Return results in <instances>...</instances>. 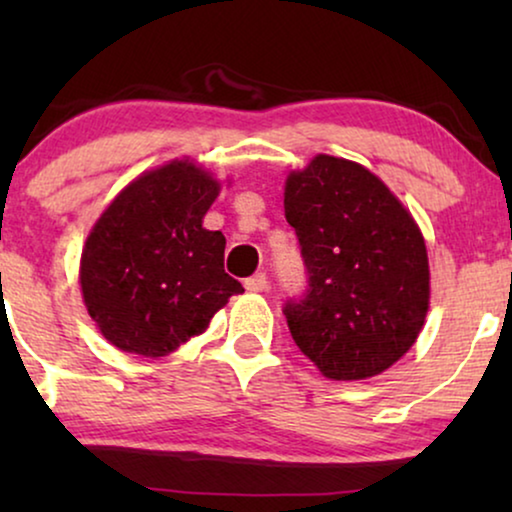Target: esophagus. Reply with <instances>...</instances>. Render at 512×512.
Returning <instances> with one entry per match:
<instances>
[{"label": "esophagus", "instance_id": "obj_1", "mask_svg": "<svg viewBox=\"0 0 512 512\" xmlns=\"http://www.w3.org/2000/svg\"><path fill=\"white\" fill-rule=\"evenodd\" d=\"M265 286H268V277H265L263 272H256V275L244 279V289L251 291V293L265 291Z\"/></svg>", "mask_w": 512, "mask_h": 512}]
</instances>
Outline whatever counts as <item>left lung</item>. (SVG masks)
<instances>
[{"mask_svg":"<svg viewBox=\"0 0 512 512\" xmlns=\"http://www.w3.org/2000/svg\"><path fill=\"white\" fill-rule=\"evenodd\" d=\"M307 286L284 303L289 331L331 380H366L401 359L429 310L424 237L366 167L317 156L286 179Z\"/></svg>","mask_w":512,"mask_h":512,"instance_id":"left-lung-1","label":"left lung"}]
</instances>
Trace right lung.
<instances>
[{"mask_svg":"<svg viewBox=\"0 0 512 512\" xmlns=\"http://www.w3.org/2000/svg\"><path fill=\"white\" fill-rule=\"evenodd\" d=\"M219 184L186 160L125 188L88 235L81 289L104 338L123 352L165 356L242 293L223 270L226 237L202 228Z\"/></svg>","mask_w":512,"mask_h":512,"instance_id":"1","label":"right lung"}]
</instances>
